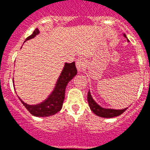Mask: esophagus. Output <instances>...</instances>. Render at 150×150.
Returning <instances> with one entry per match:
<instances>
[{
    "instance_id": "34e87169",
    "label": "esophagus",
    "mask_w": 150,
    "mask_h": 150,
    "mask_svg": "<svg viewBox=\"0 0 150 150\" xmlns=\"http://www.w3.org/2000/svg\"><path fill=\"white\" fill-rule=\"evenodd\" d=\"M75 64H76V68H77V70L79 71H82L83 68H84L85 61L83 60V58L82 57H79V58L76 59L75 61Z\"/></svg>"
}]
</instances>
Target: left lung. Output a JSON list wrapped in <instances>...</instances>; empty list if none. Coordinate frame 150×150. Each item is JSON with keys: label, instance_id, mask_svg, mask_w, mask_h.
Segmentation results:
<instances>
[{"label": "left lung", "instance_id": "left-lung-1", "mask_svg": "<svg viewBox=\"0 0 150 150\" xmlns=\"http://www.w3.org/2000/svg\"><path fill=\"white\" fill-rule=\"evenodd\" d=\"M124 37H125L127 39V40L128 41V38L126 37L125 34H123ZM88 103H89V106L90 107V109L94 114L101 117H105V118H111V117H117L119 115H121V114H123L124 112L126 110L128 109V107L124 108L121 110H116V109H111V108H104V107H101L100 105H99L94 100L93 98V96L91 95V93L89 90L88 93Z\"/></svg>", "mask_w": 150, "mask_h": 150}]
</instances>
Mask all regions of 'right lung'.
I'll list each match as a JSON object with an SVG mask.
<instances>
[{"mask_svg":"<svg viewBox=\"0 0 150 150\" xmlns=\"http://www.w3.org/2000/svg\"><path fill=\"white\" fill-rule=\"evenodd\" d=\"M40 34L39 29L34 30L31 36L27 37L25 42L31 39H33ZM77 75V69L75 67V63H64V68L61 71V74L59 75L58 79L57 80L56 84L51 93L48 96L47 99L43 100V102L37 103V104L30 105L25 103L19 96L18 99L21 100L22 103L25 106L30 114L36 117H49L57 114L62 108L64 100V95H65V89L68 82ZM14 82V81H13ZM15 86V84H14ZM14 89H15L14 87Z\"/></svg>","mask_w":150,"mask_h":150,"instance_id":"right-lung-1","label":"right lung"}]
</instances>
